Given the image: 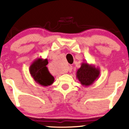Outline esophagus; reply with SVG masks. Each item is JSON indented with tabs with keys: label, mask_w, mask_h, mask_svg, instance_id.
Returning a JSON list of instances; mask_svg holds the SVG:
<instances>
[{
	"label": "esophagus",
	"mask_w": 129,
	"mask_h": 129,
	"mask_svg": "<svg viewBox=\"0 0 129 129\" xmlns=\"http://www.w3.org/2000/svg\"><path fill=\"white\" fill-rule=\"evenodd\" d=\"M72 69H73L72 66H69L68 67V71H70V72H71V71H72Z\"/></svg>",
	"instance_id": "obj_1"
}]
</instances>
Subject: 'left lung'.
<instances>
[{
    "label": "left lung",
    "instance_id": "1",
    "mask_svg": "<svg viewBox=\"0 0 129 129\" xmlns=\"http://www.w3.org/2000/svg\"><path fill=\"white\" fill-rule=\"evenodd\" d=\"M100 75V70L87 62H82L80 68L77 70L76 77L83 86L87 87L93 83L98 79Z\"/></svg>",
    "mask_w": 129,
    "mask_h": 129
}]
</instances>
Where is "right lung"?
Instances as JSON below:
<instances>
[{
	"instance_id": "right-lung-1",
	"label": "right lung",
	"mask_w": 129,
	"mask_h": 129,
	"mask_svg": "<svg viewBox=\"0 0 129 129\" xmlns=\"http://www.w3.org/2000/svg\"><path fill=\"white\" fill-rule=\"evenodd\" d=\"M48 63L47 59L42 58L35 59L29 68L30 74L37 83L44 87L52 84L54 77L49 72L46 66Z\"/></svg>"
}]
</instances>
